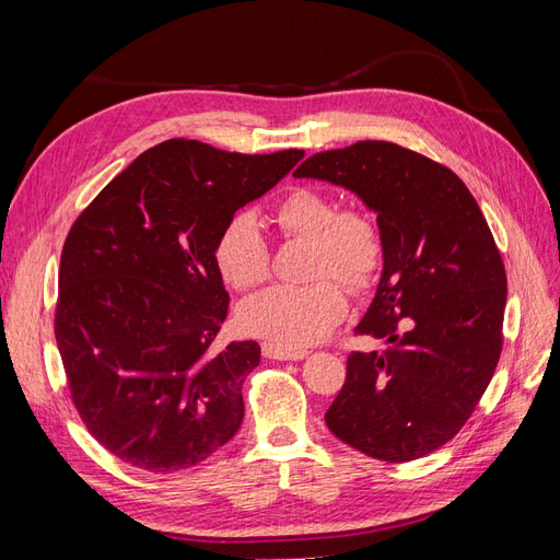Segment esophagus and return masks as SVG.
<instances>
[{
	"mask_svg": "<svg viewBox=\"0 0 560 560\" xmlns=\"http://www.w3.org/2000/svg\"><path fill=\"white\" fill-rule=\"evenodd\" d=\"M261 352L268 360H301L308 354V350H290V348H282V346L270 343V341H266L261 346Z\"/></svg>",
	"mask_w": 560,
	"mask_h": 560,
	"instance_id": "obj_1",
	"label": "esophagus"
}]
</instances>
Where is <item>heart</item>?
<instances>
[{"label":"heart","mask_w":560,"mask_h":560,"mask_svg":"<svg viewBox=\"0 0 560 560\" xmlns=\"http://www.w3.org/2000/svg\"><path fill=\"white\" fill-rule=\"evenodd\" d=\"M284 241H308L306 284H278L243 303V327L290 350L315 346L348 315V294L374 290L385 268V233L378 219L358 206H338L336 196L315 186H294L273 210ZM214 264L238 292L270 278V247L252 212L226 219L214 241Z\"/></svg>","instance_id":"1"}]
</instances>
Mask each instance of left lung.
<instances>
[{"label":"left lung","mask_w":560,"mask_h":560,"mask_svg":"<svg viewBox=\"0 0 560 560\" xmlns=\"http://www.w3.org/2000/svg\"><path fill=\"white\" fill-rule=\"evenodd\" d=\"M296 177L327 179L378 212L385 268L354 327L385 350L348 354L325 413L348 446L409 463L463 430L502 352L506 273L486 217L451 167L383 140L313 154Z\"/></svg>","instance_id":"8db88e82"}]
</instances>
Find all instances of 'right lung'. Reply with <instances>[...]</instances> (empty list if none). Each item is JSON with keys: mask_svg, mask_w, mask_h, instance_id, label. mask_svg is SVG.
<instances>
[{"mask_svg": "<svg viewBox=\"0 0 560 560\" xmlns=\"http://www.w3.org/2000/svg\"><path fill=\"white\" fill-rule=\"evenodd\" d=\"M301 159L303 149L238 154L165 140L77 217L60 257L56 341L79 418L118 460L173 474L238 432L261 348L214 346L229 313L214 241Z\"/></svg>", "mask_w": 560, "mask_h": 560, "instance_id": "obj_1", "label": "right lung"}]
</instances>
